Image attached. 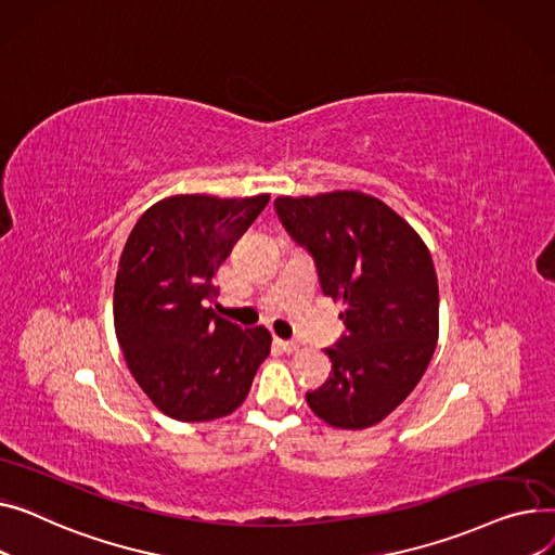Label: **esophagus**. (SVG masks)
Returning <instances> with one entry per match:
<instances>
[{
    "mask_svg": "<svg viewBox=\"0 0 555 555\" xmlns=\"http://www.w3.org/2000/svg\"><path fill=\"white\" fill-rule=\"evenodd\" d=\"M278 345H280V349L286 351V353H293V351L300 349V345H298L296 340H278Z\"/></svg>",
    "mask_w": 555,
    "mask_h": 555,
    "instance_id": "34e87169",
    "label": "esophagus"
}]
</instances>
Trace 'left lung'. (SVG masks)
Returning <instances> with one entry per match:
<instances>
[{"label": "left lung", "instance_id": "left-lung-1", "mask_svg": "<svg viewBox=\"0 0 555 555\" xmlns=\"http://www.w3.org/2000/svg\"><path fill=\"white\" fill-rule=\"evenodd\" d=\"M275 212L313 257L324 296L345 305L347 334L327 349L332 376L307 403L334 428H370L408 399L435 353L430 250L403 217L356 190L278 197Z\"/></svg>", "mask_w": 555, "mask_h": 555}]
</instances>
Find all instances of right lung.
Instances as JSON below:
<instances>
[{
    "instance_id": "obj_1",
    "label": "right lung",
    "mask_w": 555,
    "mask_h": 555,
    "mask_svg": "<svg viewBox=\"0 0 555 555\" xmlns=\"http://www.w3.org/2000/svg\"><path fill=\"white\" fill-rule=\"evenodd\" d=\"M269 204V194L219 199L177 194L147 208L122 248L114 327L150 401L177 421L235 412L271 351L264 327L215 313V273Z\"/></svg>"
}]
</instances>
